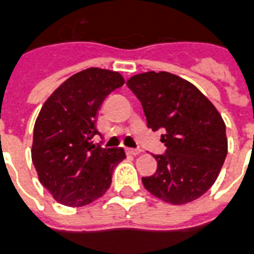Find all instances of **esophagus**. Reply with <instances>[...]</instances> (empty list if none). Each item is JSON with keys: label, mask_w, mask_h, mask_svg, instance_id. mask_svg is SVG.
I'll use <instances>...</instances> for the list:
<instances>
[{"label": "esophagus", "mask_w": 254, "mask_h": 254, "mask_svg": "<svg viewBox=\"0 0 254 254\" xmlns=\"http://www.w3.org/2000/svg\"><path fill=\"white\" fill-rule=\"evenodd\" d=\"M126 152L128 155H138V154H140V150H138V148H126Z\"/></svg>", "instance_id": "esophagus-1"}]
</instances>
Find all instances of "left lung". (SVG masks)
Masks as SVG:
<instances>
[{
	"label": "left lung",
	"instance_id": "obj_1",
	"mask_svg": "<svg viewBox=\"0 0 254 254\" xmlns=\"http://www.w3.org/2000/svg\"><path fill=\"white\" fill-rule=\"evenodd\" d=\"M152 131L163 128L166 152L154 155L155 174L143 177L152 195L173 205L197 199L213 186L228 154L220 112L199 89L169 72H144L127 81Z\"/></svg>",
	"mask_w": 254,
	"mask_h": 254
}]
</instances>
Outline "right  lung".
I'll use <instances>...</instances> for the list:
<instances>
[{
    "label": "right lung",
    "mask_w": 254,
    "mask_h": 254,
    "mask_svg": "<svg viewBox=\"0 0 254 254\" xmlns=\"http://www.w3.org/2000/svg\"><path fill=\"white\" fill-rule=\"evenodd\" d=\"M125 84L119 72H77L44 103L33 129L32 161L40 182L65 206L79 207L108 190L112 171L126 158L122 147L95 146L92 138L104 99Z\"/></svg>",
    "instance_id": "add662e5"
}]
</instances>
